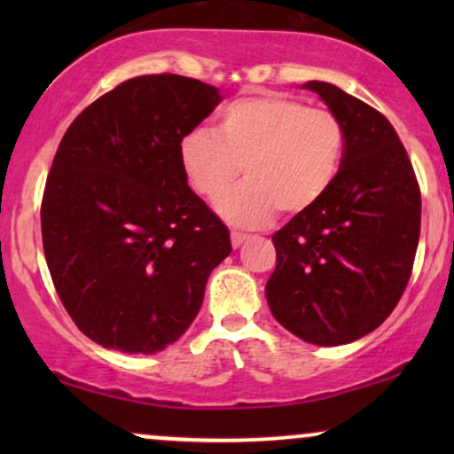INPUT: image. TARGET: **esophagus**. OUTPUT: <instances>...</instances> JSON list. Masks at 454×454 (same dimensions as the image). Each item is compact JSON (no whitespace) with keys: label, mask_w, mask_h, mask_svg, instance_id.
<instances>
[{"label":"esophagus","mask_w":454,"mask_h":454,"mask_svg":"<svg viewBox=\"0 0 454 454\" xmlns=\"http://www.w3.org/2000/svg\"><path fill=\"white\" fill-rule=\"evenodd\" d=\"M231 241H232V247H234V249L241 247V245H243L245 241H247V234L232 231V232H231Z\"/></svg>","instance_id":"esophagus-1"}]
</instances>
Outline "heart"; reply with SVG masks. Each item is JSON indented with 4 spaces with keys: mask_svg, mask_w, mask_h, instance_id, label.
<instances>
[{
    "mask_svg": "<svg viewBox=\"0 0 454 454\" xmlns=\"http://www.w3.org/2000/svg\"><path fill=\"white\" fill-rule=\"evenodd\" d=\"M343 151L335 114L278 93L231 102L217 132L194 128L179 143L187 181L205 198L221 196L246 166L248 181L215 202L223 220L243 228L264 226L279 209L316 207L340 175Z\"/></svg>",
    "mask_w": 454,
    "mask_h": 454,
    "instance_id": "obj_1",
    "label": "heart"
}]
</instances>
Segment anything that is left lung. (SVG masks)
<instances>
[{"label":"left lung","instance_id":"8db88e82","mask_svg":"<svg viewBox=\"0 0 454 454\" xmlns=\"http://www.w3.org/2000/svg\"><path fill=\"white\" fill-rule=\"evenodd\" d=\"M341 121L335 184L273 234L270 314L314 346L376 331L408 286L420 234V190L403 145L376 108L325 81L305 82Z\"/></svg>","mask_w":454,"mask_h":454}]
</instances>
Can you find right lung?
<instances>
[{
	"instance_id": "add662e5",
	"label": "right lung",
	"mask_w": 454,
	"mask_h": 454,
	"mask_svg": "<svg viewBox=\"0 0 454 454\" xmlns=\"http://www.w3.org/2000/svg\"><path fill=\"white\" fill-rule=\"evenodd\" d=\"M220 102L196 78L137 76L61 138L40 213L44 256L66 311L102 348L155 354L175 343L232 252L179 158L184 134Z\"/></svg>"
}]
</instances>
